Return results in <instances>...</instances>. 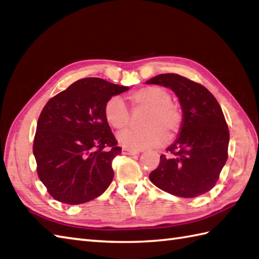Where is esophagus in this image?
<instances>
[{"label":"esophagus","mask_w":259,"mask_h":259,"mask_svg":"<svg viewBox=\"0 0 259 259\" xmlns=\"http://www.w3.org/2000/svg\"><path fill=\"white\" fill-rule=\"evenodd\" d=\"M122 153H123V155H128V156H135V155H137V153H139V152L136 151V150L126 149V148H122Z\"/></svg>","instance_id":"esophagus-1"}]
</instances>
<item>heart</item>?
I'll list each match as a JSON object with an SVG mask.
<instances>
[{"instance_id": "heart-1", "label": "heart", "mask_w": 259, "mask_h": 259, "mask_svg": "<svg viewBox=\"0 0 259 259\" xmlns=\"http://www.w3.org/2000/svg\"><path fill=\"white\" fill-rule=\"evenodd\" d=\"M134 107L147 108L144 129H126L118 134L119 144L130 150H144L161 145L179 133L183 124V113L171 102L170 93L160 87H146L130 95ZM104 118L115 129H122L129 123L130 112L120 97H111L104 106Z\"/></svg>"}]
</instances>
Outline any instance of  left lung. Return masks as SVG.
Instances as JSON below:
<instances>
[{
	"label": "left lung",
	"instance_id": "8db88e82",
	"mask_svg": "<svg viewBox=\"0 0 259 259\" xmlns=\"http://www.w3.org/2000/svg\"><path fill=\"white\" fill-rule=\"evenodd\" d=\"M146 83L171 89L183 111L177 139L167 148L170 156H160L149 175L151 183L178 197L205 194L217 183L228 157L229 131L221 106L205 87L179 74H159Z\"/></svg>",
	"mask_w": 259,
	"mask_h": 259
}]
</instances>
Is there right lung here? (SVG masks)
<instances>
[{
    "mask_svg": "<svg viewBox=\"0 0 259 259\" xmlns=\"http://www.w3.org/2000/svg\"><path fill=\"white\" fill-rule=\"evenodd\" d=\"M100 78L78 80L48 101L33 144L37 175L54 199L80 205L99 197L113 179L112 160L121 153L104 106L128 91Z\"/></svg>",
    "mask_w": 259,
    "mask_h": 259,
    "instance_id": "obj_1",
    "label": "right lung"
}]
</instances>
